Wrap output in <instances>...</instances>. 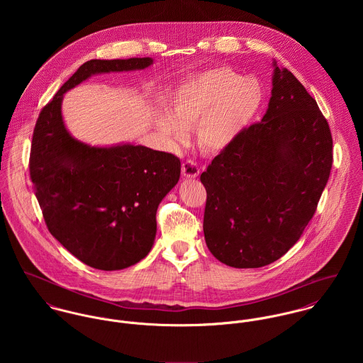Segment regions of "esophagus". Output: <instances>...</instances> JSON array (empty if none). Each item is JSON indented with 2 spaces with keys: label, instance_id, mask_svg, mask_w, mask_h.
Returning <instances> with one entry per match:
<instances>
[{
  "label": "esophagus",
  "instance_id": "esophagus-1",
  "mask_svg": "<svg viewBox=\"0 0 363 363\" xmlns=\"http://www.w3.org/2000/svg\"><path fill=\"white\" fill-rule=\"evenodd\" d=\"M182 173H183L184 177L196 179L200 174V167H199V164L194 160H186L182 164Z\"/></svg>",
  "mask_w": 363,
  "mask_h": 363
}]
</instances>
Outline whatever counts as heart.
Segmentation results:
<instances>
[{
    "label": "heart",
    "mask_w": 363,
    "mask_h": 363,
    "mask_svg": "<svg viewBox=\"0 0 363 363\" xmlns=\"http://www.w3.org/2000/svg\"><path fill=\"white\" fill-rule=\"evenodd\" d=\"M262 98L259 81L245 78L229 67L213 68L179 86L169 116L159 118V128L174 141L183 143L187 138L186 130L197 125L200 145L219 152L252 123Z\"/></svg>",
    "instance_id": "heart-1"
}]
</instances>
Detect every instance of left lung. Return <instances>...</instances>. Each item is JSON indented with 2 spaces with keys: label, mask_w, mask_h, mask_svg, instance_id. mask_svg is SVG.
Segmentation results:
<instances>
[{
  "label": "left lung",
  "mask_w": 363,
  "mask_h": 363,
  "mask_svg": "<svg viewBox=\"0 0 363 363\" xmlns=\"http://www.w3.org/2000/svg\"><path fill=\"white\" fill-rule=\"evenodd\" d=\"M274 67L262 120L246 127L200 177L208 249L235 268L268 265L299 240L333 164L325 117L291 71L275 61Z\"/></svg>",
  "instance_id": "obj_1"
}]
</instances>
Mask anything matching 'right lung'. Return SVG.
Listing matches in <instances>:
<instances>
[{"instance_id":"obj_1","label":"right lung","mask_w":363,"mask_h":363,"mask_svg":"<svg viewBox=\"0 0 363 363\" xmlns=\"http://www.w3.org/2000/svg\"><path fill=\"white\" fill-rule=\"evenodd\" d=\"M152 58L91 60L58 89L36 121L30 179L52 236L89 267L114 271L152 249L156 209L180 177L177 156L143 145L98 148L67 131L62 95L94 74L144 69Z\"/></svg>"}]
</instances>
